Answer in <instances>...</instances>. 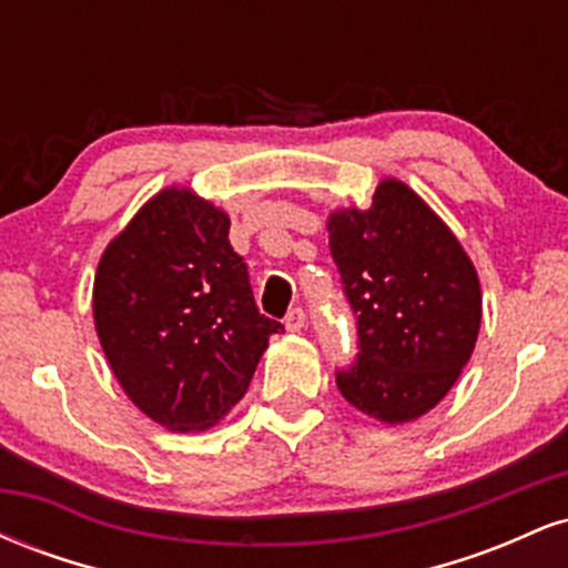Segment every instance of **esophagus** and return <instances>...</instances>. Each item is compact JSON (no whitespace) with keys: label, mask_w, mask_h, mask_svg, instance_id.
Masks as SVG:
<instances>
[{"label":"esophagus","mask_w":568,"mask_h":568,"mask_svg":"<svg viewBox=\"0 0 568 568\" xmlns=\"http://www.w3.org/2000/svg\"><path fill=\"white\" fill-rule=\"evenodd\" d=\"M304 323H306V315H304V310H298V306L285 315V328H288L291 334H298V331L304 328Z\"/></svg>","instance_id":"obj_1"}]
</instances>
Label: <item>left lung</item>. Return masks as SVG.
Segmentation results:
<instances>
[{
  "label": "left lung",
  "mask_w": 568,
  "mask_h": 568,
  "mask_svg": "<svg viewBox=\"0 0 568 568\" xmlns=\"http://www.w3.org/2000/svg\"><path fill=\"white\" fill-rule=\"evenodd\" d=\"M331 256L357 315V361L338 371L349 406L406 425L435 408L478 342V272L433 207L408 184L382 179L366 211L328 216Z\"/></svg>",
  "instance_id": "obj_1"
}]
</instances>
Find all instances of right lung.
I'll return each mask as SVG.
<instances>
[{"instance_id": "1", "label": "right lung", "mask_w": 568, "mask_h": 568, "mask_svg": "<svg viewBox=\"0 0 568 568\" xmlns=\"http://www.w3.org/2000/svg\"><path fill=\"white\" fill-rule=\"evenodd\" d=\"M95 334L141 414L202 433L243 400L270 336L230 216L189 186H165L128 221L95 270Z\"/></svg>"}]
</instances>
